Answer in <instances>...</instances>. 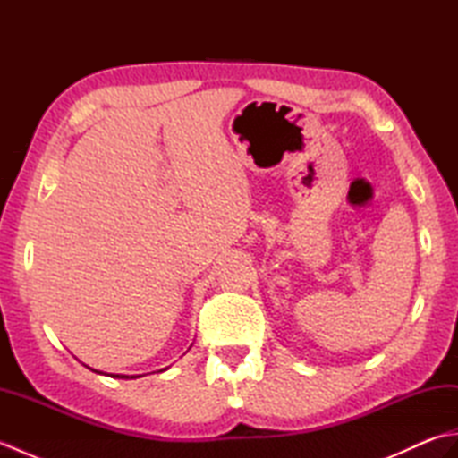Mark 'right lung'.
<instances>
[{"mask_svg": "<svg viewBox=\"0 0 458 458\" xmlns=\"http://www.w3.org/2000/svg\"><path fill=\"white\" fill-rule=\"evenodd\" d=\"M165 369H167V368H165ZM94 372H98V369H94ZM98 374H102V372H98ZM112 377H123V379H128L130 376H122V374H114ZM131 377H140V376H131Z\"/></svg>", "mask_w": 458, "mask_h": 458, "instance_id": "1", "label": "right lung"}]
</instances>
